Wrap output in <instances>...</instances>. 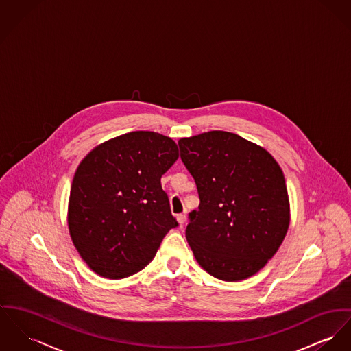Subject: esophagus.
<instances>
[{
	"mask_svg": "<svg viewBox=\"0 0 351 351\" xmlns=\"http://www.w3.org/2000/svg\"><path fill=\"white\" fill-rule=\"evenodd\" d=\"M176 220H178V223L180 226H183L186 223V215L184 214H179V215L176 216Z\"/></svg>",
	"mask_w": 351,
	"mask_h": 351,
	"instance_id": "esophagus-1",
	"label": "esophagus"
}]
</instances>
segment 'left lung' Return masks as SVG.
Wrapping results in <instances>:
<instances>
[{
  "mask_svg": "<svg viewBox=\"0 0 351 351\" xmlns=\"http://www.w3.org/2000/svg\"><path fill=\"white\" fill-rule=\"evenodd\" d=\"M200 204L186 238L197 263L227 282L266 266L290 224L285 175L270 154L239 135L211 131L179 140Z\"/></svg>",
  "mask_w": 351,
  "mask_h": 351,
  "instance_id": "left-lung-1",
  "label": "left lung"
}]
</instances>
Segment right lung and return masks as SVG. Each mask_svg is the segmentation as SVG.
<instances>
[{"label":"right lung","mask_w":351,"mask_h":351,"mask_svg":"<svg viewBox=\"0 0 351 351\" xmlns=\"http://www.w3.org/2000/svg\"><path fill=\"white\" fill-rule=\"evenodd\" d=\"M178 158L171 137L136 131L97 145L81 160L68 227L82 261L97 275L121 279L143 270L178 226L160 183Z\"/></svg>","instance_id":"obj_1"}]
</instances>
